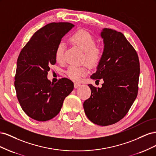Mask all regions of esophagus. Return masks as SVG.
<instances>
[{
	"mask_svg": "<svg viewBox=\"0 0 156 156\" xmlns=\"http://www.w3.org/2000/svg\"><path fill=\"white\" fill-rule=\"evenodd\" d=\"M80 86H81V84H80V83H74V87H75V88H78V87H80Z\"/></svg>",
	"mask_w": 156,
	"mask_h": 156,
	"instance_id": "34e87169",
	"label": "esophagus"
}]
</instances>
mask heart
Segmentation results:
<instances>
[{"label":"heart","instance_id":"1","mask_svg":"<svg viewBox=\"0 0 156 156\" xmlns=\"http://www.w3.org/2000/svg\"><path fill=\"white\" fill-rule=\"evenodd\" d=\"M70 41L84 52V59L91 66L98 64L101 58L102 50L96 47V40L91 34L84 30H79L70 37ZM65 46L60 42L55 50V58L57 62H62L64 57ZM87 73L86 66L76 67L71 66L67 70L68 76L74 81H79Z\"/></svg>","mask_w":156,"mask_h":156}]
</instances>
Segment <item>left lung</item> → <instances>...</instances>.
Returning a JSON list of instances; mask_svg holds the SVG:
<instances>
[{"label": "left lung", "instance_id": "8db88e82", "mask_svg": "<svg viewBox=\"0 0 156 156\" xmlns=\"http://www.w3.org/2000/svg\"><path fill=\"white\" fill-rule=\"evenodd\" d=\"M104 48L96 73L90 78L103 79L101 88L89 84L91 96L83 103L84 112L94 124L106 126L126 116L137 96L140 64L137 53L120 32L103 29Z\"/></svg>", "mask_w": 156, "mask_h": 156}]
</instances>
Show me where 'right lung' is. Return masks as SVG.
Listing matches in <instances>:
<instances>
[{
  "instance_id": "right-lung-1",
  "label": "right lung",
  "mask_w": 156,
  "mask_h": 156,
  "mask_svg": "<svg viewBox=\"0 0 156 156\" xmlns=\"http://www.w3.org/2000/svg\"><path fill=\"white\" fill-rule=\"evenodd\" d=\"M74 27L70 23H51L36 31L23 48L17 61L15 85L20 105L31 119L44 122L57 115L73 83L62 78L56 83L48 79L56 63L55 50L63 36Z\"/></svg>"
}]
</instances>
